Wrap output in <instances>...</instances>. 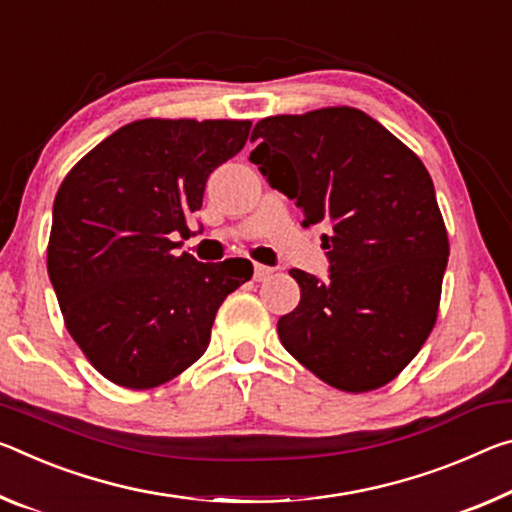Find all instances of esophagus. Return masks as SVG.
I'll return each mask as SVG.
<instances>
[{"label":"esophagus","instance_id":"obj_1","mask_svg":"<svg viewBox=\"0 0 512 512\" xmlns=\"http://www.w3.org/2000/svg\"><path fill=\"white\" fill-rule=\"evenodd\" d=\"M271 275H273V269H271V266L255 264V269H253V278H255L257 282H264V280H269Z\"/></svg>","mask_w":512,"mask_h":512}]
</instances>
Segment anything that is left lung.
<instances>
[{
	"mask_svg": "<svg viewBox=\"0 0 512 512\" xmlns=\"http://www.w3.org/2000/svg\"><path fill=\"white\" fill-rule=\"evenodd\" d=\"M250 161L296 200L321 234L330 273L291 269L300 287L278 335L294 358L344 392L394 380L431 335L449 239L426 166L353 107L271 116L253 129Z\"/></svg>",
	"mask_w": 512,
	"mask_h": 512,
	"instance_id": "8db88e82",
	"label": "left lung"
}]
</instances>
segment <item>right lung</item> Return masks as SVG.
I'll list each match as a JSON object with an SVG mask.
<instances>
[{
  "instance_id": "obj_1",
  "label": "right lung",
  "mask_w": 512,
  "mask_h": 512,
  "mask_svg": "<svg viewBox=\"0 0 512 512\" xmlns=\"http://www.w3.org/2000/svg\"><path fill=\"white\" fill-rule=\"evenodd\" d=\"M250 120L145 118L70 170L54 198L47 273L72 339L111 383L164 385L207 351L248 259L202 264L173 250L214 170L248 141Z\"/></svg>"
}]
</instances>
